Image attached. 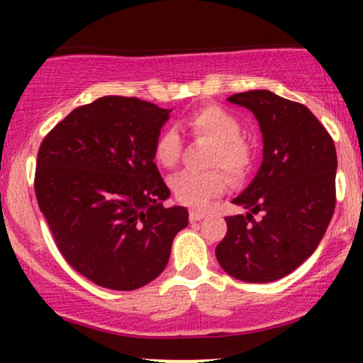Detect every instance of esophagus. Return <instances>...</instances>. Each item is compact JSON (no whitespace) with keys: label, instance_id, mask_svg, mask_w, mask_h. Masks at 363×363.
I'll return each instance as SVG.
<instances>
[{"label":"esophagus","instance_id":"esophagus-1","mask_svg":"<svg viewBox=\"0 0 363 363\" xmlns=\"http://www.w3.org/2000/svg\"><path fill=\"white\" fill-rule=\"evenodd\" d=\"M201 218H205V213H203V211H199V210H191L189 211L191 222H199Z\"/></svg>","mask_w":363,"mask_h":363}]
</instances>
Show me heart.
<instances>
[{
	"label": "heart",
	"instance_id": "heart-1",
	"mask_svg": "<svg viewBox=\"0 0 363 363\" xmlns=\"http://www.w3.org/2000/svg\"><path fill=\"white\" fill-rule=\"evenodd\" d=\"M186 126L196 138L211 143L208 153V167L223 169L232 179H240L251 167V147L240 136L242 126L234 114L222 107L205 106L187 116ZM181 152L182 140L177 129H162L153 147L157 164L165 169L174 167L179 162ZM227 181L220 170H208V172L182 170L170 179V189L177 201L193 208L206 206L210 199L223 193Z\"/></svg>",
	"mask_w": 363,
	"mask_h": 363
}]
</instances>
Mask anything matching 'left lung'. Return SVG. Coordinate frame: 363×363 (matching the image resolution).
<instances>
[{
  "instance_id": "1",
  "label": "left lung",
  "mask_w": 363,
  "mask_h": 363,
  "mask_svg": "<svg viewBox=\"0 0 363 363\" xmlns=\"http://www.w3.org/2000/svg\"><path fill=\"white\" fill-rule=\"evenodd\" d=\"M227 101L256 116L262 164L232 201L247 213L225 218L227 235L216 245V259L237 280H280L318 249L335 213V141L306 106L269 90L242 91ZM257 213L262 218L254 220Z\"/></svg>"
}]
</instances>
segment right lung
Instances as JSON below:
<instances>
[{
	"instance_id": "add662e5",
	"label": "right lung",
	"mask_w": 363,
	"mask_h": 363,
	"mask_svg": "<svg viewBox=\"0 0 363 363\" xmlns=\"http://www.w3.org/2000/svg\"><path fill=\"white\" fill-rule=\"evenodd\" d=\"M170 109L107 95L77 107L40 143L35 196L57 249L95 285L136 290L165 269L187 227L155 162Z\"/></svg>"
}]
</instances>
